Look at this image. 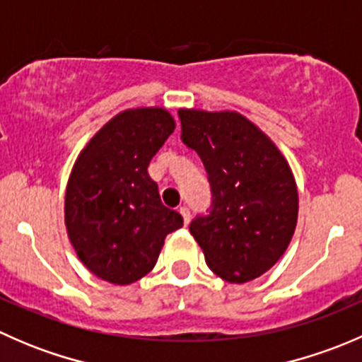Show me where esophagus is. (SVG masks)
Segmentation results:
<instances>
[{
  "label": "esophagus",
  "instance_id": "1",
  "mask_svg": "<svg viewBox=\"0 0 362 362\" xmlns=\"http://www.w3.org/2000/svg\"><path fill=\"white\" fill-rule=\"evenodd\" d=\"M178 211H180V215H182V217H184V224L187 226L189 222H191V214H189V208L180 206V208H178Z\"/></svg>",
  "mask_w": 362,
  "mask_h": 362
}]
</instances>
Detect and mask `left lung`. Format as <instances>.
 <instances>
[{
    "instance_id": "1",
    "label": "left lung",
    "mask_w": 362,
    "mask_h": 362,
    "mask_svg": "<svg viewBox=\"0 0 362 362\" xmlns=\"http://www.w3.org/2000/svg\"><path fill=\"white\" fill-rule=\"evenodd\" d=\"M182 140L208 171L214 208L189 229L208 268L245 284L276 264L298 222V185L275 141L240 112L180 108Z\"/></svg>"
}]
</instances>
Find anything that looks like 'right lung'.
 Returning <instances> with one entry per match:
<instances>
[{"instance_id":"obj_1","label":"right lung","mask_w":362,"mask_h":362,"mask_svg":"<svg viewBox=\"0 0 362 362\" xmlns=\"http://www.w3.org/2000/svg\"><path fill=\"white\" fill-rule=\"evenodd\" d=\"M175 119L163 107L127 108L80 151L64 194V224L80 261L98 279L129 286L152 272L164 238L184 226L160 203L147 168Z\"/></svg>"}]
</instances>
